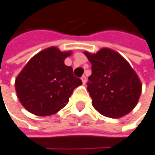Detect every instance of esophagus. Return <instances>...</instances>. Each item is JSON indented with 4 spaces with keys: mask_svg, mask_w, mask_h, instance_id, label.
<instances>
[{
    "mask_svg": "<svg viewBox=\"0 0 155 155\" xmlns=\"http://www.w3.org/2000/svg\"><path fill=\"white\" fill-rule=\"evenodd\" d=\"M81 80H82V83L85 85L86 84V82H87V78H86V76H82L81 77Z\"/></svg>",
    "mask_w": 155,
    "mask_h": 155,
    "instance_id": "esophagus-1",
    "label": "esophagus"
}]
</instances>
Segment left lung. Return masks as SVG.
Returning a JSON list of instances; mask_svg holds the SVG:
<instances>
[{
  "mask_svg": "<svg viewBox=\"0 0 155 155\" xmlns=\"http://www.w3.org/2000/svg\"><path fill=\"white\" fill-rule=\"evenodd\" d=\"M85 55L91 63L87 90L93 107L112 118L128 114L141 93V83L132 67L119 53L107 48Z\"/></svg>",
  "mask_w": 155,
  "mask_h": 155,
  "instance_id": "1",
  "label": "left lung"
}]
</instances>
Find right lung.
Masks as SVG:
<instances>
[{
    "label": "right lung",
    "mask_w": 155,
    "mask_h": 155,
    "mask_svg": "<svg viewBox=\"0 0 155 155\" xmlns=\"http://www.w3.org/2000/svg\"><path fill=\"white\" fill-rule=\"evenodd\" d=\"M70 54L71 51L51 47L38 52L23 68L15 79V91L28 112L41 117L57 113L82 84L73 75V68L64 63Z\"/></svg>",
    "instance_id": "right-lung-1"
}]
</instances>
